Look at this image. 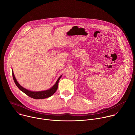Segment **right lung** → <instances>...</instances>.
I'll return each mask as SVG.
<instances>
[{"label": "right lung", "mask_w": 135, "mask_h": 135, "mask_svg": "<svg viewBox=\"0 0 135 135\" xmlns=\"http://www.w3.org/2000/svg\"><path fill=\"white\" fill-rule=\"evenodd\" d=\"M13 71V70H12ZM12 75H13V78L14 80V81L16 84V85L17 86V88L20 89L21 91H22L23 92H24L25 94H26L27 95L29 96L30 97L33 98V99H44L46 98H49L51 97V95H52L56 91L57 89V85H58L59 81L60 78H61L62 75H61L59 79H57L56 81V83L49 90H45V91H31L30 90H28L24 88H23L22 86H21L19 84L17 81H16L15 76L14 74L13 71L12 72Z\"/></svg>", "instance_id": "1"}]
</instances>
